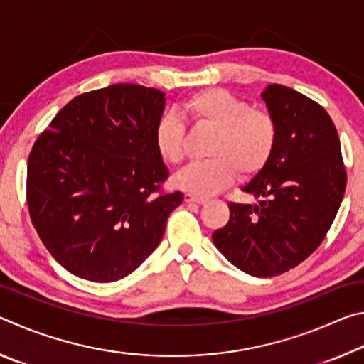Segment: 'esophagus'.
Wrapping results in <instances>:
<instances>
[{
  "mask_svg": "<svg viewBox=\"0 0 364 364\" xmlns=\"http://www.w3.org/2000/svg\"><path fill=\"white\" fill-rule=\"evenodd\" d=\"M184 202H193V204H204L205 197L200 196H194V194H184Z\"/></svg>",
  "mask_w": 364,
  "mask_h": 364,
  "instance_id": "1",
  "label": "esophagus"
}]
</instances>
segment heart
I'll use <instances>...</instances> for the list:
<instances>
[{
  "mask_svg": "<svg viewBox=\"0 0 364 364\" xmlns=\"http://www.w3.org/2000/svg\"><path fill=\"white\" fill-rule=\"evenodd\" d=\"M183 110L191 120L215 132L204 162L191 165L175 176V184L188 193L207 196L225 188L239 173L244 178L260 171L274 151L278 128L273 117L250 109L241 97L223 88H207L189 96ZM183 123L173 115L159 120L154 143L159 156L171 165L186 157Z\"/></svg>",
  "mask_w": 364,
  "mask_h": 364,
  "instance_id": "obj_1",
  "label": "heart"
}]
</instances>
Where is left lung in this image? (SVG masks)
Instances as JSON below:
<instances>
[{
  "label": "left lung",
  "mask_w": 364,
  "mask_h": 364,
  "mask_svg": "<svg viewBox=\"0 0 364 364\" xmlns=\"http://www.w3.org/2000/svg\"><path fill=\"white\" fill-rule=\"evenodd\" d=\"M262 100L278 138L267 165L242 186L258 202H230V221L212 241L244 273L273 278L323 242L343 199L347 173L334 123L318 102L282 85H268Z\"/></svg>",
  "instance_id": "1"
}]
</instances>
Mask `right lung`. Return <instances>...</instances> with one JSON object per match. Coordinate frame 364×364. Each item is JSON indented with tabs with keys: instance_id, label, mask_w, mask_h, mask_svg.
<instances>
[{
	"instance_id": "obj_1",
	"label": "right lung",
	"mask_w": 364,
	"mask_h": 364,
	"mask_svg": "<svg viewBox=\"0 0 364 364\" xmlns=\"http://www.w3.org/2000/svg\"><path fill=\"white\" fill-rule=\"evenodd\" d=\"M165 93L110 85L59 110L32 147L27 204L36 232L59 264L82 279L114 282L162 241L183 193L156 194L168 168L154 133Z\"/></svg>"
}]
</instances>
